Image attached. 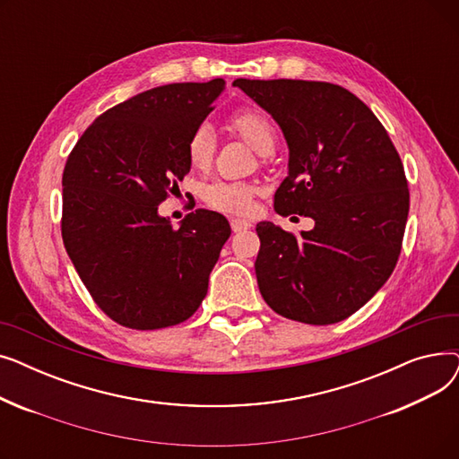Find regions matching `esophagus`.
Here are the masks:
<instances>
[{"mask_svg":"<svg viewBox=\"0 0 459 459\" xmlns=\"http://www.w3.org/2000/svg\"><path fill=\"white\" fill-rule=\"evenodd\" d=\"M230 227L234 232H244V230H249L253 225L246 220H238V217H232L230 220Z\"/></svg>","mask_w":459,"mask_h":459,"instance_id":"obj_1","label":"esophagus"}]
</instances>
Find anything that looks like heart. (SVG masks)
<instances>
[{"mask_svg": "<svg viewBox=\"0 0 459 459\" xmlns=\"http://www.w3.org/2000/svg\"><path fill=\"white\" fill-rule=\"evenodd\" d=\"M229 128L236 135L242 137L249 147H253L258 154L268 156L273 152L277 134L273 125L266 115L256 109H244L230 117ZM217 141L213 128L206 123L199 125L187 137L186 152L193 169L206 171L215 160ZM258 193V186L244 180H215L203 187V201L223 213L246 215L253 210L255 195Z\"/></svg>", "mask_w": 459, "mask_h": 459, "instance_id": "1", "label": "heart"}]
</instances>
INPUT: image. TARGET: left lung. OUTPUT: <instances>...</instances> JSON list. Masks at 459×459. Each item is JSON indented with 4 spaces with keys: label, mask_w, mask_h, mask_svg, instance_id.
I'll return each instance as SVG.
<instances>
[{
    "label": "left lung",
    "mask_w": 459,
    "mask_h": 459,
    "mask_svg": "<svg viewBox=\"0 0 459 459\" xmlns=\"http://www.w3.org/2000/svg\"><path fill=\"white\" fill-rule=\"evenodd\" d=\"M288 144L275 212L315 220L301 236L262 221L255 272L277 315L310 325L342 322L391 277L409 189L394 144L367 104L341 85L236 80Z\"/></svg>",
    "instance_id": "1"
}]
</instances>
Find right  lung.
<instances>
[{"instance_id":"right-lung-1","label":"right lung","mask_w":459,"mask_h":459,"mask_svg":"<svg viewBox=\"0 0 459 459\" xmlns=\"http://www.w3.org/2000/svg\"><path fill=\"white\" fill-rule=\"evenodd\" d=\"M223 89L217 78L139 92L96 118L66 160L65 249L96 305L120 325H177L208 292L229 221L199 208L173 229L158 206L189 173L187 137Z\"/></svg>"}]
</instances>
